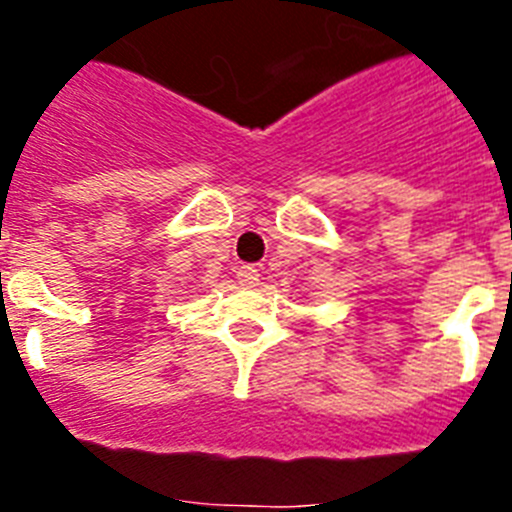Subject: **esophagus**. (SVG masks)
<instances>
[{"label": "esophagus", "instance_id": "34e87169", "mask_svg": "<svg viewBox=\"0 0 512 512\" xmlns=\"http://www.w3.org/2000/svg\"><path fill=\"white\" fill-rule=\"evenodd\" d=\"M236 276H239V284H244V287H255L257 281H260V271H257L255 265H241Z\"/></svg>", "mask_w": 512, "mask_h": 512}]
</instances>
